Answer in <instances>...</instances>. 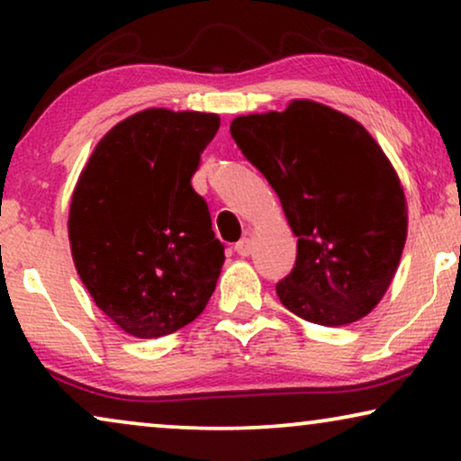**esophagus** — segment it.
<instances>
[{
  "instance_id": "1",
  "label": "esophagus",
  "mask_w": 461,
  "mask_h": 461,
  "mask_svg": "<svg viewBox=\"0 0 461 461\" xmlns=\"http://www.w3.org/2000/svg\"><path fill=\"white\" fill-rule=\"evenodd\" d=\"M235 251L239 256H249L251 251H254V243L249 241V239H241V241H239L237 245H235Z\"/></svg>"
}]
</instances>
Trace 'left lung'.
<instances>
[{"label":"left lung","mask_w":461,"mask_h":461,"mask_svg":"<svg viewBox=\"0 0 461 461\" xmlns=\"http://www.w3.org/2000/svg\"><path fill=\"white\" fill-rule=\"evenodd\" d=\"M230 134L279 194L298 258L281 304L317 325L355 323L399 268L407 201L393 163L355 119L314 100L232 119Z\"/></svg>","instance_id":"obj_1"}]
</instances>
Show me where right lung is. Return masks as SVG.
<instances>
[{
	"label": "right lung",
	"instance_id": "1",
	"mask_svg": "<svg viewBox=\"0 0 461 461\" xmlns=\"http://www.w3.org/2000/svg\"><path fill=\"white\" fill-rule=\"evenodd\" d=\"M218 128L213 113H134L106 131L81 169L68 210L75 268L130 336L178 331L216 289L224 245L191 178Z\"/></svg>",
	"mask_w": 461,
	"mask_h": 461
}]
</instances>
